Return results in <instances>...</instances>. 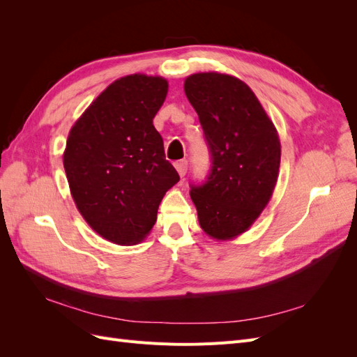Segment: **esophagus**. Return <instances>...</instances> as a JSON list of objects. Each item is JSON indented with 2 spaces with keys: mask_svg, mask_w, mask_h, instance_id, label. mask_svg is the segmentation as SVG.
I'll list each match as a JSON object with an SVG mask.
<instances>
[{
  "mask_svg": "<svg viewBox=\"0 0 357 357\" xmlns=\"http://www.w3.org/2000/svg\"><path fill=\"white\" fill-rule=\"evenodd\" d=\"M174 167H176V169H177V172L180 174V177H185V174H186V171H188V160H177L176 164H174Z\"/></svg>",
  "mask_w": 357,
  "mask_h": 357,
  "instance_id": "obj_1",
  "label": "esophagus"
}]
</instances>
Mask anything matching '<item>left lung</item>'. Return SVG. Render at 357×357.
Instances as JSON below:
<instances>
[{"label":"left lung","mask_w":357,"mask_h":357,"mask_svg":"<svg viewBox=\"0 0 357 357\" xmlns=\"http://www.w3.org/2000/svg\"><path fill=\"white\" fill-rule=\"evenodd\" d=\"M199 116L213 168L205 185L190 190L201 229L231 241L252 228L273 197L282 144L255 92L231 74L207 71L185 80Z\"/></svg>","instance_id":"8db88e82"}]
</instances>
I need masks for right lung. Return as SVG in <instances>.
I'll use <instances>...</instances> for the list:
<instances>
[{
	"instance_id": "obj_1",
	"label": "right lung",
	"mask_w": 357,
	"mask_h": 357,
	"mask_svg": "<svg viewBox=\"0 0 357 357\" xmlns=\"http://www.w3.org/2000/svg\"><path fill=\"white\" fill-rule=\"evenodd\" d=\"M167 93L160 75H125L96 96L68 132L62 160L71 197L86 223L110 243H142L162 198L180 180L153 126Z\"/></svg>"
}]
</instances>
